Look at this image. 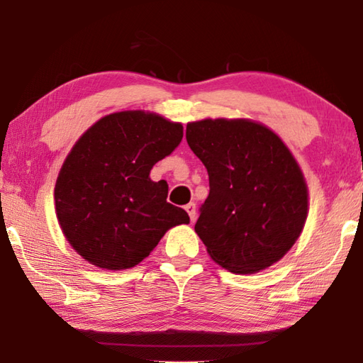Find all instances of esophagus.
Segmentation results:
<instances>
[{
  "label": "esophagus",
  "mask_w": 363,
  "mask_h": 363,
  "mask_svg": "<svg viewBox=\"0 0 363 363\" xmlns=\"http://www.w3.org/2000/svg\"><path fill=\"white\" fill-rule=\"evenodd\" d=\"M186 211H187V213H189L190 220L194 221V220L196 218V206H195V203H189V204L186 206Z\"/></svg>",
  "instance_id": "1"
}]
</instances>
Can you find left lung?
<instances>
[{"instance_id": "obj_1", "label": "left lung", "mask_w": 363, "mask_h": 363, "mask_svg": "<svg viewBox=\"0 0 363 363\" xmlns=\"http://www.w3.org/2000/svg\"><path fill=\"white\" fill-rule=\"evenodd\" d=\"M186 137L209 173L195 233L212 260L237 274L279 262L309 213L304 174L287 145L248 118L191 121Z\"/></svg>"}]
</instances>
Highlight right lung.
I'll return each instance as SVG.
<instances>
[{"label":"right lung","instance_id":"add662e5","mask_svg":"<svg viewBox=\"0 0 363 363\" xmlns=\"http://www.w3.org/2000/svg\"><path fill=\"white\" fill-rule=\"evenodd\" d=\"M184 128L154 112L123 111L84 133L60 168L54 204L67 242L89 264L126 269L150 256L168 229L189 225L187 212L167 203L154 164L181 143Z\"/></svg>","mask_w":363,"mask_h":363}]
</instances>
